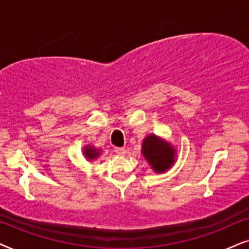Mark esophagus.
<instances>
[{
	"label": "esophagus",
	"instance_id": "esophagus-1",
	"mask_svg": "<svg viewBox=\"0 0 249 249\" xmlns=\"http://www.w3.org/2000/svg\"><path fill=\"white\" fill-rule=\"evenodd\" d=\"M115 152L117 154L118 156H124L126 154V150H125V148L123 147H118V148H115Z\"/></svg>",
	"mask_w": 249,
	"mask_h": 249
}]
</instances>
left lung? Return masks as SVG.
<instances>
[{"instance_id": "left-lung-1", "label": "left lung", "mask_w": 249, "mask_h": 249, "mask_svg": "<svg viewBox=\"0 0 249 249\" xmlns=\"http://www.w3.org/2000/svg\"><path fill=\"white\" fill-rule=\"evenodd\" d=\"M142 154L155 172H165L174 163L175 151L171 144L151 134L142 143Z\"/></svg>"}]
</instances>
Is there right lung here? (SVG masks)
Wrapping results in <instances>:
<instances>
[{
    "label": "right lung",
    "instance_id": "right-lung-1",
    "mask_svg": "<svg viewBox=\"0 0 249 249\" xmlns=\"http://www.w3.org/2000/svg\"><path fill=\"white\" fill-rule=\"evenodd\" d=\"M84 154L89 159H94L99 156L98 150H95V149L92 148V147H85L84 148Z\"/></svg>",
    "mask_w": 249,
    "mask_h": 249
}]
</instances>
